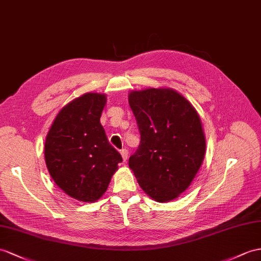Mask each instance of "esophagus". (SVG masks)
Masks as SVG:
<instances>
[{"label": "esophagus", "instance_id": "34e87169", "mask_svg": "<svg viewBox=\"0 0 261 261\" xmlns=\"http://www.w3.org/2000/svg\"><path fill=\"white\" fill-rule=\"evenodd\" d=\"M120 155H122V157H123V162L126 163L127 158H128V150L122 149V150H120Z\"/></svg>", "mask_w": 261, "mask_h": 261}]
</instances>
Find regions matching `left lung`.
<instances>
[{
  "instance_id": "8db88e82",
  "label": "left lung",
  "mask_w": 261,
  "mask_h": 261,
  "mask_svg": "<svg viewBox=\"0 0 261 261\" xmlns=\"http://www.w3.org/2000/svg\"><path fill=\"white\" fill-rule=\"evenodd\" d=\"M141 144L129 157V168L144 192L158 202L177 198L190 186L206 151L198 113L171 88L133 91Z\"/></svg>"
}]
</instances>
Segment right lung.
<instances>
[{
    "instance_id": "right-lung-1",
    "label": "right lung",
    "mask_w": 261,
    "mask_h": 261,
    "mask_svg": "<svg viewBox=\"0 0 261 261\" xmlns=\"http://www.w3.org/2000/svg\"><path fill=\"white\" fill-rule=\"evenodd\" d=\"M105 104L106 95L98 93L73 99L57 114L46 136L44 156L50 177L80 201L99 199L123 161L99 122Z\"/></svg>"
}]
</instances>
